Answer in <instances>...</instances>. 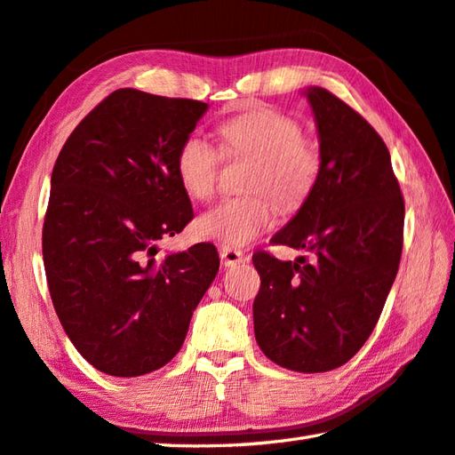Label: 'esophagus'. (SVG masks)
I'll list each match as a JSON object with an SVG mask.
<instances>
[{
	"mask_svg": "<svg viewBox=\"0 0 455 455\" xmlns=\"http://www.w3.org/2000/svg\"><path fill=\"white\" fill-rule=\"evenodd\" d=\"M244 260V254L238 251V248H233V246H222L220 248V262L222 266H236Z\"/></svg>",
	"mask_w": 455,
	"mask_h": 455,
	"instance_id": "esophagus-1",
	"label": "esophagus"
}]
</instances>
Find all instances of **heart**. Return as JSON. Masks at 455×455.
<instances>
[{
	"instance_id": "1",
	"label": "heart",
	"mask_w": 455,
	"mask_h": 455,
	"mask_svg": "<svg viewBox=\"0 0 455 455\" xmlns=\"http://www.w3.org/2000/svg\"><path fill=\"white\" fill-rule=\"evenodd\" d=\"M220 136L228 154L256 157L248 189L270 193L283 209L298 207L315 187L322 157L311 141L301 138L299 124L290 116L274 108H252L222 122ZM219 165V149L201 132L181 141L175 169L191 197H211ZM264 193L219 201L197 219V233L233 248L251 244L275 220V204Z\"/></svg>"
}]
</instances>
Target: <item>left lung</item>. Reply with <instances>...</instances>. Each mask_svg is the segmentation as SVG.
Wrapping results in <instances>:
<instances>
[{"label":"left lung","mask_w":455,"mask_h":455,"mask_svg":"<svg viewBox=\"0 0 455 455\" xmlns=\"http://www.w3.org/2000/svg\"><path fill=\"white\" fill-rule=\"evenodd\" d=\"M304 96L322 172L272 243L314 252L315 262L252 256L260 274L254 335L280 367L327 372L349 361L379 322L403 254L404 199L375 128L325 88Z\"/></svg>","instance_id":"obj_1"}]
</instances>
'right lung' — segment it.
<instances>
[{
	"mask_svg": "<svg viewBox=\"0 0 455 455\" xmlns=\"http://www.w3.org/2000/svg\"><path fill=\"white\" fill-rule=\"evenodd\" d=\"M209 104L120 88L78 124L52 167L43 262L76 351L112 377H140L180 353L219 272L199 243L157 260L193 219L177 177L181 141Z\"/></svg>",
	"mask_w": 455,
	"mask_h": 455,
	"instance_id": "obj_1",
	"label": "right lung"
}]
</instances>
